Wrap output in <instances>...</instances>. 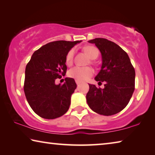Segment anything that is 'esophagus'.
Wrapping results in <instances>:
<instances>
[{
	"instance_id": "obj_1",
	"label": "esophagus",
	"mask_w": 155,
	"mask_h": 155,
	"mask_svg": "<svg viewBox=\"0 0 155 155\" xmlns=\"http://www.w3.org/2000/svg\"><path fill=\"white\" fill-rule=\"evenodd\" d=\"M75 81H76V83H77V85H79V84L81 83V81H77V80H76Z\"/></svg>"
}]
</instances>
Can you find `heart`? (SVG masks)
Segmentation results:
<instances>
[{"instance_id": "obj_1", "label": "heart", "mask_w": 155, "mask_h": 155, "mask_svg": "<svg viewBox=\"0 0 155 155\" xmlns=\"http://www.w3.org/2000/svg\"><path fill=\"white\" fill-rule=\"evenodd\" d=\"M86 54L91 59H95L98 57L99 54L98 49L95 46H87L83 48ZM74 55V49H70L65 56V63L68 65H70L73 62ZM68 76L70 77L74 78V79L83 81L88 79L91 76L94 74V71L90 67H79L74 66L71 68L68 71Z\"/></svg>"}]
</instances>
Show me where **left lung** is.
I'll list each match as a JSON object with an SVG mask.
<instances>
[{
  "label": "left lung",
  "instance_id": "1",
  "mask_svg": "<svg viewBox=\"0 0 155 155\" xmlns=\"http://www.w3.org/2000/svg\"><path fill=\"white\" fill-rule=\"evenodd\" d=\"M94 44L102 55L101 70L95 80L105 81L103 89L89 84L86 95L90 109L103 115L116 114L124 109L135 90V72L129 57L121 47L104 38L88 41Z\"/></svg>",
  "mask_w": 155,
  "mask_h": 155
}]
</instances>
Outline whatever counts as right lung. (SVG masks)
Wrapping results in <instances>:
<instances>
[{"instance_id": "obj_1", "label": "right lung", "mask_w": 155, "mask_h": 155, "mask_svg": "<svg viewBox=\"0 0 155 155\" xmlns=\"http://www.w3.org/2000/svg\"><path fill=\"white\" fill-rule=\"evenodd\" d=\"M81 41H52L33 52L25 69L24 91L33 111L45 119H55L68 111L72 94L77 88L74 79L56 85V78L66 73L65 56Z\"/></svg>"}]
</instances>
